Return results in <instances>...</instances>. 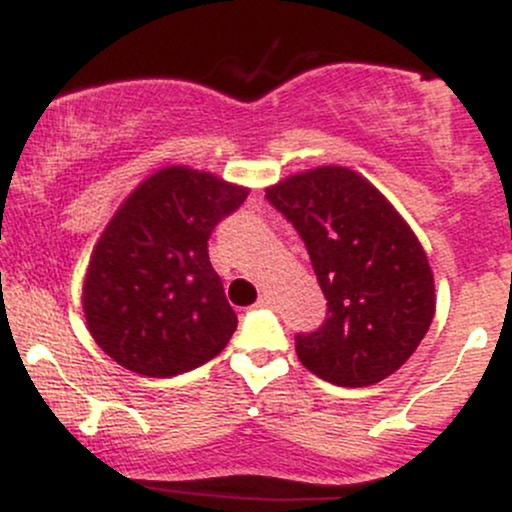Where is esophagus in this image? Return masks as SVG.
Returning a JSON list of instances; mask_svg holds the SVG:
<instances>
[{"label":"esophagus","mask_w":512,"mask_h":512,"mask_svg":"<svg viewBox=\"0 0 512 512\" xmlns=\"http://www.w3.org/2000/svg\"><path fill=\"white\" fill-rule=\"evenodd\" d=\"M272 303H274V298L269 296L267 291L260 293V298H257V308H269V305H272Z\"/></svg>","instance_id":"1"}]
</instances>
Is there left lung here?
Masks as SVG:
<instances>
[{
	"label": "left lung",
	"instance_id": "left-lung-1",
	"mask_svg": "<svg viewBox=\"0 0 512 512\" xmlns=\"http://www.w3.org/2000/svg\"><path fill=\"white\" fill-rule=\"evenodd\" d=\"M267 199L301 233L327 298L320 330L296 337L303 366L342 387L402 368L436 315V284L395 204L346 166L293 173L269 185Z\"/></svg>",
	"mask_w": 512,
	"mask_h": 512
}]
</instances>
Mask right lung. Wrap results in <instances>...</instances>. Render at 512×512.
Returning <instances> with one entry per match:
<instances>
[{
  "instance_id": "obj_1",
  "label": "right lung",
  "mask_w": 512,
  "mask_h": 512,
  "mask_svg": "<svg viewBox=\"0 0 512 512\" xmlns=\"http://www.w3.org/2000/svg\"><path fill=\"white\" fill-rule=\"evenodd\" d=\"M248 187L190 166L139 182L93 245L81 305L93 342L146 378H173L226 349L238 317L207 240Z\"/></svg>"
}]
</instances>
